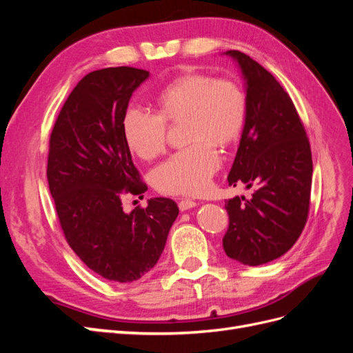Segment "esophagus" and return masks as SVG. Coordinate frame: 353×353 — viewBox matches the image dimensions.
Masks as SVG:
<instances>
[{
    "label": "esophagus",
    "mask_w": 353,
    "mask_h": 353,
    "mask_svg": "<svg viewBox=\"0 0 353 353\" xmlns=\"http://www.w3.org/2000/svg\"><path fill=\"white\" fill-rule=\"evenodd\" d=\"M178 206H179V210H181V212H184V210H188V209H193V208H196V206H197V203H196L194 200L184 199V200H181V201L178 203Z\"/></svg>",
    "instance_id": "34e87169"
}]
</instances>
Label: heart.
I'll list each match as a JSON object with an SVG mask.
<instances>
[{
    "instance_id": "b5f03b06",
    "label": "heart",
    "mask_w": 353,
    "mask_h": 353,
    "mask_svg": "<svg viewBox=\"0 0 353 353\" xmlns=\"http://www.w3.org/2000/svg\"><path fill=\"white\" fill-rule=\"evenodd\" d=\"M157 113L130 108L123 117V138L141 159H153L166 144V122L185 121L190 144L152 174L154 187L166 194H199L216 172L221 157L215 144L228 147L237 140L245 119V95L231 79L205 73L184 74L159 92Z\"/></svg>"
}]
</instances>
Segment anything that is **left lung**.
Here are the masks:
<instances>
[{
    "label": "left lung",
    "mask_w": 353,
    "mask_h": 353,
    "mask_svg": "<svg viewBox=\"0 0 353 353\" xmlns=\"http://www.w3.org/2000/svg\"><path fill=\"white\" fill-rule=\"evenodd\" d=\"M245 81V119L228 184L253 188L252 197L225 201L227 256L258 266L293 248L305 228L312 154L292 99L272 74L244 52L230 50Z\"/></svg>",
    "instance_id": "left-lung-1"
}]
</instances>
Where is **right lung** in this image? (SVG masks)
Masks as SVG:
<instances>
[{"instance_id":"add662e5","label":"right lung","mask_w":353,"mask_h":353,"mask_svg":"<svg viewBox=\"0 0 353 353\" xmlns=\"http://www.w3.org/2000/svg\"><path fill=\"white\" fill-rule=\"evenodd\" d=\"M147 70L108 68L73 88L50 137L47 178L60 225L72 250L103 279L140 280L157 263L179 209L154 197L125 213L122 194L147 185L123 138V117Z\"/></svg>"}]
</instances>
